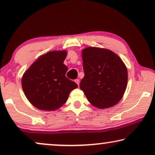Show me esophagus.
<instances>
[{"label": "esophagus", "mask_w": 155, "mask_h": 155, "mask_svg": "<svg viewBox=\"0 0 155 155\" xmlns=\"http://www.w3.org/2000/svg\"><path fill=\"white\" fill-rule=\"evenodd\" d=\"M75 82H76V83H77L78 85H79V84H80V80L79 79H76L75 80Z\"/></svg>", "instance_id": "34e87169"}]
</instances>
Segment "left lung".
<instances>
[{
	"mask_svg": "<svg viewBox=\"0 0 155 155\" xmlns=\"http://www.w3.org/2000/svg\"><path fill=\"white\" fill-rule=\"evenodd\" d=\"M84 76L80 83L91 104L107 109L119 102L128 83V71L121 58L107 48L87 47L82 51Z\"/></svg>",
	"mask_w": 155,
	"mask_h": 155,
	"instance_id": "1",
	"label": "left lung"
}]
</instances>
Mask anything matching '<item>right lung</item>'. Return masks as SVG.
Here are the masks:
<instances>
[{"mask_svg": "<svg viewBox=\"0 0 155 155\" xmlns=\"http://www.w3.org/2000/svg\"><path fill=\"white\" fill-rule=\"evenodd\" d=\"M67 51H53L39 57L25 72L22 87L34 107L44 111H55L66 102L70 92L78 87L65 77L68 68L63 62Z\"/></svg>", "mask_w": 155, "mask_h": 155, "instance_id": "right-lung-1", "label": "right lung"}]
</instances>
